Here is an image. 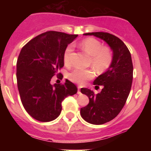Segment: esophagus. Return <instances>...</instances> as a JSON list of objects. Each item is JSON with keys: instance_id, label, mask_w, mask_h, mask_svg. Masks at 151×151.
<instances>
[{"instance_id": "1", "label": "esophagus", "mask_w": 151, "mask_h": 151, "mask_svg": "<svg viewBox=\"0 0 151 151\" xmlns=\"http://www.w3.org/2000/svg\"><path fill=\"white\" fill-rule=\"evenodd\" d=\"M77 94H82V93H81V91H80L79 87L78 88V92H77Z\"/></svg>"}]
</instances>
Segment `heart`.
Here are the masks:
<instances>
[{
  "label": "heart",
  "mask_w": 151,
  "mask_h": 151,
  "mask_svg": "<svg viewBox=\"0 0 151 151\" xmlns=\"http://www.w3.org/2000/svg\"><path fill=\"white\" fill-rule=\"evenodd\" d=\"M80 48L91 57L90 65L97 73L106 71L111 66L113 60V52L110 47L103 46L101 41L94 38H88L80 43ZM73 50V45H69L63 54V62L66 66L70 65V54ZM95 76L92 69H74L68 74L70 81L78 85H83L86 81Z\"/></svg>",
  "instance_id": "1"
}]
</instances>
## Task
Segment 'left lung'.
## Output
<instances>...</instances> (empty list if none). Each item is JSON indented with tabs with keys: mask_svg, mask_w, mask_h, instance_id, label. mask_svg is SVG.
I'll return each mask as SVG.
<instances>
[{
	"mask_svg": "<svg viewBox=\"0 0 151 151\" xmlns=\"http://www.w3.org/2000/svg\"><path fill=\"white\" fill-rule=\"evenodd\" d=\"M94 35L107 44L113 50L111 66L94 81L95 87L103 85L100 93L95 94L88 88H81L87 95L89 103L81 108L80 114L86 122L102 125L110 122L120 113L130 93L133 78V65L129 49L116 36L107 32L85 33Z\"/></svg>",
	"mask_w": 151,
	"mask_h": 151,
	"instance_id": "8db88e82",
	"label": "left lung"
}]
</instances>
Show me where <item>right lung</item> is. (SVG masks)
<instances>
[{
	"instance_id": "right-lung-1",
	"label": "right lung",
	"mask_w": 151,
	"mask_h": 151,
	"mask_svg": "<svg viewBox=\"0 0 151 151\" xmlns=\"http://www.w3.org/2000/svg\"><path fill=\"white\" fill-rule=\"evenodd\" d=\"M78 35L50 31L29 41L17 63V79L25 110L40 122L59 116L62 101L77 93L76 86L66 79L63 85L50 84L52 77L64 66L63 54Z\"/></svg>"
}]
</instances>
